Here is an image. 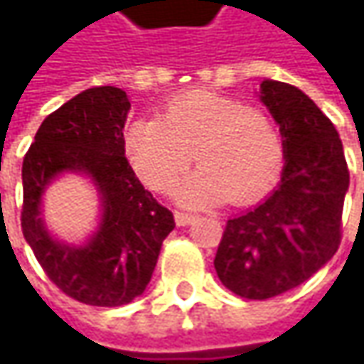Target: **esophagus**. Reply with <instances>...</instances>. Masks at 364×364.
Wrapping results in <instances>:
<instances>
[{"instance_id": "esophagus-1", "label": "esophagus", "mask_w": 364, "mask_h": 364, "mask_svg": "<svg viewBox=\"0 0 364 364\" xmlns=\"http://www.w3.org/2000/svg\"><path fill=\"white\" fill-rule=\"evenodd\" d=\"M174 218H176V225L178 227H186V225H190L192 220H194V215L192 213H184V210H176L174 213Z\"/></svg>"}]
</instances>
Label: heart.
I'll list each match as a JSON object with an SVG mask.
<instances>
[{
	"instance_id": "b5f03b06",
	"label": "heart",
	"mask_w": 364,
	"mask_h": 364,
	"mask_svg": "<svg viewBox=\"0 0 364 364\" xmlns=\"http://www.w3.org/2000/svg\"><path fill=\"white\" fill-rule=\"evenodd\" d=\"M125 151L147 188L170 192L194 158L200 164L180 188V200L249 204L277 182L284 137L263 109L220 92L194 89L174 97L158 119L133 121Z\"/></svg>"
}]
</instances>
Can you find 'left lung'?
I'll return each instance as SVG.
<instances>
[{
	"mask_svg": "<svg viewBox=\"0 0 364 364\" xmlns=\"http://www.w3.org/2000/svg\"><path fill=\"white\" fill-rule=\"evenodd\" d=\"M261 103L286 149L282 182L263 203L227 220L215 269L247 300H267L310 279L343 239L348 166L332 121L300 89L265 78Z\"/></svg>",
	"mask_w": 364,
	"mask_h": 364,
	"instance_id": "8db88e82",
	"label": "left lung"
}]
</instances>
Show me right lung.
Returning a JSON list of instances; mask_svg holds the SVG:
<instances>
[{"mask_svg": "<svg viewBox=\"0 0 364 364\" xmlns=\"http://www.w3.org/2000/svg\"><path fill=\"white\" fill-rule=\"evenodd\" d=\"M129 99L117 87H92L50 113L23 156L21 231L50 282L89 306H125L151 279L174 215L147 192L125 158ZM63 171L95 182L104 215L89 244L54 242L39 217L41 194Z\"/></svg>", "mask_w": 364, "mask_h": 364, "instance_id": "obj_1", "label": "right lung"}]
</instances>
